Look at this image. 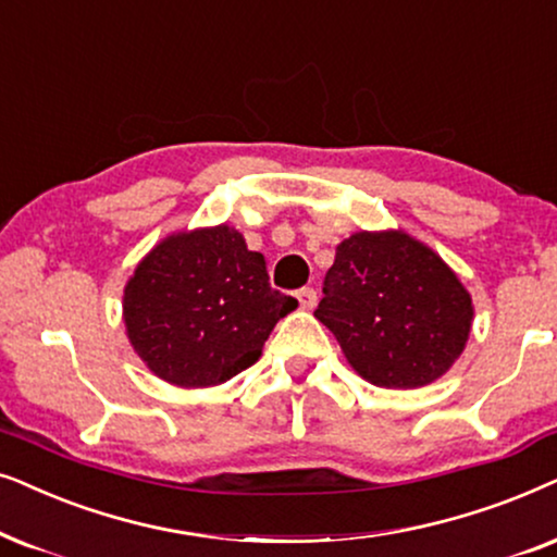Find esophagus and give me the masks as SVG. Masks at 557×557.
<instances>
[{
  "mask_svg": "<svg viewBox=\"0 0 557 557\" xmlns=\"http://www.w3.org/2000/svg\"><path fill=\"white\" fill-rule=\"evenodd\" d=\"M295 298H298L302 310H313L318 302V293L313 290V287H300V290L295 293Z\"/></svg>",
  "mask_w": 557,
  "mask_h": 557,
  "instance_id": "esophagus-1",
  "label": "esophagus"
}]
</instances>
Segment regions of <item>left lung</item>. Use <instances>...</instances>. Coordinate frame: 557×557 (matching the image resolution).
Segmentation results:
<instances>
[{"mask_svg":"<svg viewBox=\"0 0 557 557\" xmlns=\"http://www.w3.org/2000/svg\"><path fill=\"white\" fill-rule=\"evenodd\" d=\"M315 318L367 382L414 389L463 354L473 302L458 274L403 228L356 232L336 247Z\"/></svg>","mask_w":557,"mask_h":557,"instance_id":"1","label":"left lung"}]
</instances>
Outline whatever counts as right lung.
<instances>
[{
	"label": "right lung",
	"instance_id": "obj_1",
	"mask_svg": "<svg viewBox=\"0 0 557 557\" xmlns=\"http://www.w3.org/2000/svg\"><path fill=\"white\" fill-rule=\"evenodd\" d=\"M298 300L270 287L267 262L236 228L175 232L124 285L122 318L145 367L183 389L216 387L262 356Z\"/></svg>",
	"mask_w": 557,
	"mask_h": 557
}]
</instances>
